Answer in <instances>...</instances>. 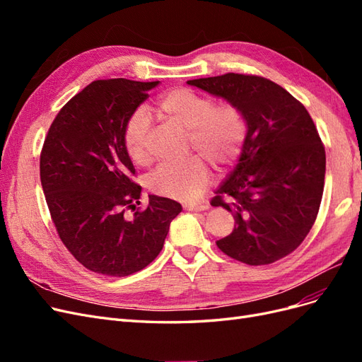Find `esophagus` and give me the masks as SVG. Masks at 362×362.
Returning a JSON list of instances; mask_svg holds the SVG:
<instances>
[{
	"label": "esophagus",
	"instance_id": "34e87169",
	"mask_svg": "<svg viewBox=\"0 0 362 362\" xmlns=\"http://www.w3.org/2000/svg\"><path fill=\"white\" fill-rule=\"evenodd\" d=\"M184 208H185V210H189V211H205V210H208V208H210V205H208V204H189V205H185Z\"/></svg>",
	"mask_w": 362,
	"mask_h": 362
}]
</instances>
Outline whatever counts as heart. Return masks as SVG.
<instances>
[{"instance_id":"b5f03b06","label":"heart","mask_w":362,"mask_h":362,"mask_svg":"<svg viewBox=\"0 0 362 362\" xmlns=\"http://www.w3.org/2000/svg\"><path fill=\"white\" fill-rule=\"evenodd\" d=\"M156 112L187 129L190 149L198 151L216 169L233 166L242 156L247 120L235 103L214 104L211 96L189 87H175L158 98ZM149 137L151 119L145 110H136L127 120L122 139L129 160L137 166H146L151 161ZM202 158L193 156L180 164H163L149 177V190L182 202L199 198L210 184V169Z\"/></svg>"}]
</instances>
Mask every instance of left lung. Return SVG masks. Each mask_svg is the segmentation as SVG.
<instances>
[{"mask_svg": "<svg viewBox=\"0 0 362 362\" xmlns=\"http://www.w3.org/2000/svg\"><path fill=\"white\" fill-rule=\"evenodd\" d=\"M187 83L235 103L247 120L237 168L211 199L235 217L217 247L249 266L287 257L313 228L325 187V146L308 110L259 75L228 72Z\"/></svg>", "mask_w": 362, "mask_h": 362, "instance_id": "obj_1", "label": "left lung"}]
</instances>
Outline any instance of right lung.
I'll list each match as a JSON object with an SVG mask.
<instances>
[{
	"label": "right lung",
	"mask_w": 362,
	"mask_h": 362,
	"mask_svg": "<svg viewBox=\"0 0 362 362\" xmlns=\"http://www.w3.org/2000/svg\"><path fill=\"white\" fill-rule=\"evenodd\" d=\"M158 81L96 80L63 105L40 152L52 223L75 259L95 273L128 276L157 258L181 204L149 196L124 146V127ZM135 211L128 219L124 213Z\"/></svg>",
	"instance_id": "1"
}]
</instances>
